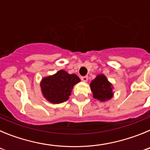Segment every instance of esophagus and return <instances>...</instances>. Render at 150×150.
Instances as JSON below:
<instances>
[{"label":"esophagus","instance_id":"1","mask_svg":"<svg viewBox=\"0 0 150 150\" xmlns=\"http://www.w3.org/2000/svg\"><path fill=\"white\" fill-rule=\"evenodd\" d=\"M81 79H82V81H83V82H87V80H88V76H82Z\"/></svg>","mask_w":150,"mask_h":150}]
</instances>
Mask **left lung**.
Instances as JSON below:
<instances>
[{
	"mask_svg": "<svg viewBox=\"0 0 150 150\" xmlns=\"http://www.w3.org/2000/svg\"><path fill=\"white\" fill-rule=\"evenodd\" d=\"M90 89L93 93L92 96L94 98L101 102L110 100L114 95L112 83L107 79L104 74H98L93 80H91Z\"/></svg>",
	"mask_w": 150,
	"mask_h": 150,
	"instance_id": "obj_1",
	"label": "left lung"
}]
</instances>
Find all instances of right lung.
Wrapping results in <instances>:
<instances>
[{
  "label": "right lung",
  "mask_w": 150,
  "mask_h": 150,
  "mask_svg": "<svg viewBox=\"0 0 150 150\" xmlns=\"http://www.w3.org/2000/svg\"><path fill=\"white\" fill-rule=\"evenodd\" d=\"M80 82L76 74L60 70L53 75L42 78L40 86L42 95L52 104H61L69 99L74 86Z\"/></svg>",
  "instance_id": "add662e5"
}]
</instances>
